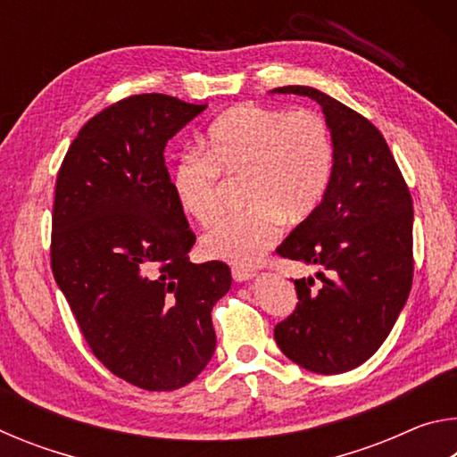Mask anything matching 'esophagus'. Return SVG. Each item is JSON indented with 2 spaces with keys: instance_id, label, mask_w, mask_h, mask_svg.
I'll use <instances>...</instances> for the list:
<instances>
[{
  "instance_id": "1",
  "label": "esophagus",
  "mask_w": 457,
  "mask_h": 457,
  "mask_svg": "<svg viewBox=\"0 0 457 457\" xmlns=\"http://www.w3.org/2000/svg\"><path fill=\"white\" fill-rule=\"evenodd\" d=\"M231 276H234V280L237 282H245L250 280V278H253V270L244 268V266H234L231 268Z\"/></svg>"
}]
</instances>
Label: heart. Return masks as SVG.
<instances>
[{"label":"heart","instance_id":"heart-1","mask_svg":"<svg viewBox=\"0 0 457 457\" xmlns=\"http://www.w3.org/2000/svg\"><path fill=\"white\" fill-rule=\"evenodd\" d=\"M335 171V143L319 112L260 104L229 108L212 122L204 151L173 169V193L185 215L210 228L223 213V177L245 179L244 213L201 239L207 258L258 264L276 244L284 220L300 223L319 210Z\"/></svg>","mask_w":457,"mask_h":457}]
</instances>
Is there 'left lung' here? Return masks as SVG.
Segmentation results:
<instances>
[{"label":"left lung","mask_w":457,"mask_h":457,"mask_svg":"<svg viewBox=\"0 0 457 457\" xmlns=\"http://www.w3.org/2000/svg\"><path fill=\"white\" fill-rule=\"evenodd\" d=\"M322 106L335 143L327 197L278 245L322 272L294 280L298 303L276 324L280 351L312 373L337 375L373 357L413 282V201L373 122L311 87H280Z\"/></svg>","instance_id":"8db88e82"}]
</instances>
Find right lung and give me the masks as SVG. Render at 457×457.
I'll use <instances>...</instances> for the list:
<instances>
[{
    "label": "right lung",
    "mask_w": 457,
    "mask_h": 457,
    "mask_svg": "<svg viewBox=\"0 0 457 457\" xmlns=\"http://www.w3.org/2000/svg\"><path fill=\"white\" fill-rule=\"evenodd\" d=\"M207 104L135 95L95 114L62 161L50 264L90 351L145 391L191 383L215 351L223 262L191 264L165 146Z\"/></svg>",
    "instance_id": "obj_1"
}]
</instances>
